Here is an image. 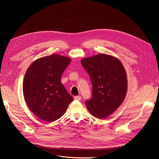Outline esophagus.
Returning a JSON list of instances; mask_svg holds the SVG:
<instances>
[{
    "label": "esophagus",
    "instance_id": "34e87169",
    "mask_svg": "<svg viewBox=\"0 0 159 159\" xmlns=\"http://www.w3.org/2000/svg\"><path fill=\"white\" fill-rule=\"evenodd\" d=\"M74 99L76 100V101H80V100H81V96H80V95L75 96L74 97Z\"/></svg>",
    "mask_w": 159,
    "mask_h": 159
}]
</instances>
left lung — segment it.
I'll use <instances>...</instances> for the list:
<instances>
[{
	"mask_svg": "<svg viewBox=\"0 0 159 159\" xmlns=\"http://www.w3.org/2000/svg\"><path fill=\"white\" fill-rule=\"evenodd\" d=\"M81 64L88 73L92 96L85 104L90 113L104 119L120 106L127 91L126 73L121 62L106 54L84 58Z\"/></svg>",
	"mask_w": 159,
	"mask_h": 159,
	"instance_id": "8db88e82",
	"label": "left lung"
}]
</instances>
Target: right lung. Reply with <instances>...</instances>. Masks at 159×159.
Listing matches in <instances>:
<instances>
[{
	"mask_svg": "<svg viewBox=\"0 0 159 159\" xmlns=\"http://www.w3.org/2000/svg\"><path fill=\"white\" fill-rule=\"evenodd\" d=\"M70 62V58L53 54L33 62L25 74V101L42 120L53 122L60 119L73 101L61 83L62 75Z\"/></svg>",
	"mask_w": 159,
	"mask_h": 159,
	"instance_id": "1",
	"label": "right lung"
}]
</instances>
